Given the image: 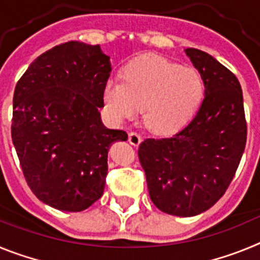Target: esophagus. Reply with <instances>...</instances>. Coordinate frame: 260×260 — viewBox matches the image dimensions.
<instances>
[{"label":"esophagus","instance_id":"34e87169","mask_svg":"<svg viewBox=\"0 0 260 260\" xmlns=\"http://www.w3.org/2000/svg\"><path fill=\"white\" fill-rule=\"evenodd\" d=\"M142 142V137L138 133H128V143L132 144V146L134 147H138L139 144H141Z\"/></svg>","mask_w":260,"mask_h":260}]
</instances>
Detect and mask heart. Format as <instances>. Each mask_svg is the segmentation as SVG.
Listing matches in <instances>:
<instances>
[{
  "label": "heart",
  "instance_id": "b5f03b06",
  "mask_svg": "<svg viewBox=\"0 0 260 260\" xmlns=\"http://www.w3.org/2000/svg\"><path fill=\"white\" fill-rule=\"evenodd\" d=\"M206 98L203 75L157 56H143L123 68L122 80L103 89L107 113L117 122L133 119L144 108V123L157 135H173L191 122Z\"/></svg>",
  "mask_w": 260,
  "mask_h": 260
}]
</instances>
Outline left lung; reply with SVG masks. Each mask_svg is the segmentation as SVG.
Returning <instances> with one entry per match:
<instances>
[{"mask_svg":"<svg viewBox=\"0 0 260 260\" xmlns=\"http://www.w3.org/2000/svg\"><path fill=\"white\" fill-rule=\"evenodd\" d=\"M186 56L206 82L199 113L172 138L146 139L138 150L152 203L169 215L190 217L224 195L246 144L242 89L236 75L208 53Z\"/></svg>","mask_w":260,"mask_h":260,"instance_id":"left-lung-1","label":"left lung"}]
</instances>
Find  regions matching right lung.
Listing matches in <instances>:
<instances>
[{
	"instance_id": "1",
	"label": "right lung",
	"mask_w": 260,
	"mask_h": 260,
	"mask_svg": "<svg viewBox=\"0 0 260 260\" xmlns=\"http://www.w3.org/2000/svg\"><path fill=\"white\" fill-rule=\"evenodd\" d=\"M109 59L100 45L69 41L39 56L14 91L11 138L23 174L57 210L79 212L102 198L110 144L127 139L99 112Z\"/></svg>"
}]
</instances>
